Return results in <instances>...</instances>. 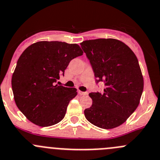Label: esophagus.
<instances>
[{
    "instance_id": "esophagus-1",
    "label": "esophagus",
    "mask_w": 160,
    "mask_h": 160,
    "mask_svg": "<svg viewBox=\"0 0 160 160\" xmlns=\"http://www.w3.org/2000/svg\"><path fill=\"white\" fill-rule=\"evenodd\" d=\"M78 94H80V95H88V92H83V91H78Z\"/></svg>"
}]
</instances>
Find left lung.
<instances>
[{
	"label": "left lung",
	"instance_id": "obj_1",
	"mask_svg": "<svg viewBox=\"0 0 160 160\" xmlns=\"http://www.w3.org/2000/svg\"><path fill=\"white\" fill-rule=\"evenodd\" d=\"M94 71L96 83L105 89L91 92L92 105L84 110L86 119L102 129L123 124L138 106L144 80L138 61L131 48L116 39H96L80 44Z\"/></svg>",
	"mask_w": 160,
	"mask_h": 160
}]
</instances>
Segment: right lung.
I'll return each instance as SVG.
<instances>
[{"label": "right lung", "mask_w": 160, "mask_h": 160, "mask_svg": "<svg viewBox=\"0 0 160 160\" xmlns=\"http://www.w3.org/2000/svg\"><path fill=\"white\" fill-rule=\"evenodd\" d=\"M77 44L39 41L27 48L17 62L12 78V91L18 109L40 127L59 123L66 115L77 89L58 85L70 61L83 55Z\"/></svg>", "instance_id": "add662e5"}]
</instances>
